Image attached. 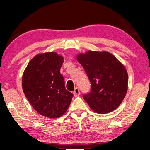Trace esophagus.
<instances>
[{"instance_id": "obj_1", "label": "esophagus", "mask_w": 150, "mask_h": 150, "mask_svg": "<svg viewBox=\"0 0 150 150\" xmlns=\"http://www.w3.org/2000/svg\"><path fill=\"white\" fill-rule=\"evenodd\" d=\"M73 94L75 97H77V96H79L80 95V91H79V88H77V87L76 88V89H74V92H73Z\"/></svg>"}]
</instances>
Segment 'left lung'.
<instances>
[{
  "mask_svg": "<svg viewBox=\"0 0 150 150\" xmlns=\"http://www.w3.org/2000/svg\"><path fill=\"white\" fill-rule=\"evenodd\" d=\"M76 59L83 67L91 83V91L84 99L94 112L106 114L120 105L128 91L126 67L107 51L88 50Z\"/></svg>",
  "mask_w": 150,
  "mask_h": 150,
  "instance_id": "8db88e82",
  "label": "left lung"
}]
</instances>
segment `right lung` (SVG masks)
I'll use <instances>...</instances> for the list:
<instances>
[{
    "label": "right lung",
    "mask_w": 150,
    "mask_h": 150,
    "mask_svg": "<svg viewBox=\"0 0 150 150\" xmlns=\"http://www.w3.org/2000/svg\"><path fill=\"white\" fill-rule=\"evenodd\" d=\"M64 57L55 52L40 53L24 69L22 89L33 108L48 118H59L67 111L73 94L66 90L60 73Z\"/></svg>",
    "instance_id": "1"
}]
</instances>
